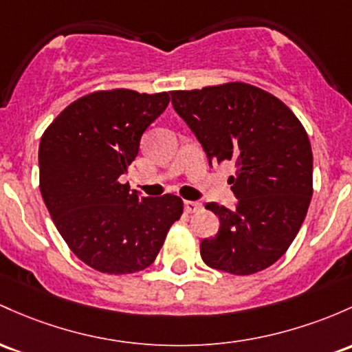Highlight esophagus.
Segmentation results:
<instances>
[{
  "label": "esophagus",
  "mask_w": 352,
  "mask_h": 352,
  "mask_svg": "<svg viewBox=\"0 0 352 352\" xmlns=\"http://www.w3.org/2000/svg\"><path fill=\"white\" fill-rule=\"evenodd\" d=\"M184 208H185V212H187V214H195V212L202 210V204L194 202V200H185Z\"/></svg>",
  "instance_id": "obj_1"
}]
</instances>
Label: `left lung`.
Returning a JSON list of instances; mask_svg holds the SVG:
<instances>
[{"instance_id": "obj_1", "label": "left lung", "mask_w": 352, "mask_h": 352, "mask_svg": "<svg viewBox=\"0 0 352 352\" xmlns=\"http://www.w3.org/2000/svg\"><path fill=\"white\" fill-rule=\"evenodd\" d=\"M173 110L194 132L208 165L234 162V210L208 202L220 220L200 242L208 267L249 276L284 256L312 197V150L302 123L279 98L234 82L170 91Z\"/></svg>"}]
</instances>
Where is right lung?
<instances>
[{
  "label": "right lung",
  "mask_w": 352,
  "mask_h": 352,
  "mask_svg": "<svg viewBox=\"0 0 352 352\" xmlns=\"http://www.w3.org/2000/svg\"><path fill=\"white\" fill-rule=\"evenodd\" d=\"M168 102L167 91H95L65 108L41 137L45 206L72 252L100 272L148 267L182 215L180 197H142L118 180Z\"/></svg>",
  "instance_id": "1"
}]
</instances>
